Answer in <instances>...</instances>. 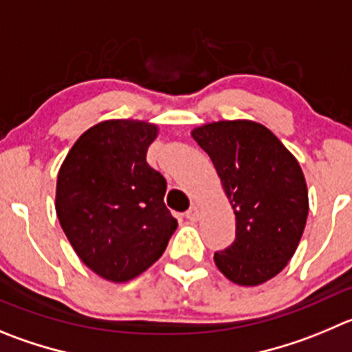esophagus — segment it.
Listing matches in <instances>:
<instances>
[{"mask_svg":"<svg viewBox=\"0 0 352 352\" xmlns=\"http://www.w3.org/2000/svg\"><path fill=\"white\" fill-rule=\"evenodd\" d=\"M186 219H187V221H191V222L198 221V219H199V210L196 208V206H191V208H189L186 212Z\"/></svg>","mask_w":352,"mask_h":352,"instance_id":"esophagus-1","label":"esophagus"}]
</instances>
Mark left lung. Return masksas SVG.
<instances>
[{
  "label": "left lung",
  "mask_w": 352,
  "mask_h": 352,
  "mask_svg": "<svg viewBox=\"0 0 352 352\" xmlns=\"http://www.w3.org/2000/svg\"><path fill=\"white\" fill-rule=\"evenodd\" d=\"M212 160L236 215V239L215 252L219 271L257 287L285 269L304 232L309 198L298 161L264 124L215 121L191 131Z\"/></svg>",
  "instance_id": "8db88e82"
}]
</instances>
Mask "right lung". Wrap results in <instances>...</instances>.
Here are the masks:
<instances>
[{
	"mask_svg": "<svg viewBox=\"0 0 352 352\" xmlns=\"http://www.w3.org/2000/svg\"><path fill=\"white\" fill-rule=\"evenodd\" d=\"M156 137L147 121H102L74 142L58 170V222L81 262L113 283L151 267L177 229L163 201L165 177L146 161Z\"/></svg>",
	"mask_w": 352,
	"mask_h": 352,
	"instance_id": "obj_1",
	"label": "right lung"
}]
</instances>
